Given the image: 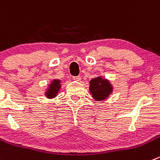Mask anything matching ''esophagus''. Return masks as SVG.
<instances>
[{
    "label": "esophagus",
    "mask_w": 160,
    "mask_h": 160,
    "mask_svg": "<svg viewBox=\"0 0 160 160\" xmlns=\"http://www.w3.org/2000/svg\"><path fill=\"white\" fill-rule=\"evenodd\" d=\"M73 80H75V81L80 82V80H81V77H73Z\"/></svg>",
    "instance_id": "obj_1"
}]
</instances>
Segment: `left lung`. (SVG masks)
Listing matches in <instances>:
<instances>
[{"label":"left lung","mask_w":160,"mask_h":160,"mask_svg":"<svg viewBox=\"0 0 160 160\" xmlns=\"http://www.w3.org/2000/svg\"><path fill=\"white\" fill-rule=\"evenodd\" d=\"M89 91L93 98L98 102L107 100L113 91V86L109 80L103 78L102 76L90 80Z\"/></svg>","instance_id":"left-lung-1"}]
</instances>
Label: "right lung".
I'll list each match as a JSON object with an SVG mask.
<instances>
[{"mask_svg": "<svg viewBox=\"0 0 160 160\" xmlns=\"http://www.w3.org/2000/svg\"><path fill=\"white\" fill-rule=\"evenodd\" d=\"M61 80H58V79H54V80H52V81H51V83L48 86L47 89L45 90L44 95L46 96L47 98H54L58 95V92L61 89Z\"/></svg>", "mask_w": 160, "mask_h": 160, "instance_id": "obj_1", "label": "right lung"}]
</instances>
